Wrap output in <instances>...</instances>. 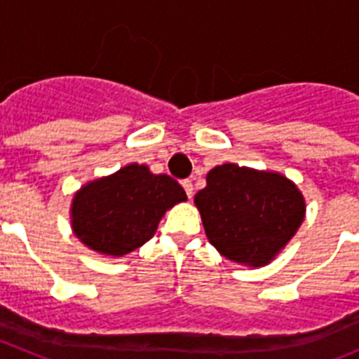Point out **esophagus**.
<instances>
[{
	"instance_id": "obj_1",
	"label": "esophagus",
	"mask_w": 359,
	"mask_h": 359,
	"mask_svg": "<svg viewBox=\"0 0 359 359\" xmlns=\"http://www.w3.org/2000/svg\"><path fill=\"white\" fill-rule=\"evenodd\" d=\"M183 189H185L187 196H189V199H192V196H194V185H192V182L190 180H185V182L182 183Z\"/></svg>"
}]
</instances>
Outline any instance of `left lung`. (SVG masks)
<instances>
[{"label": "left lung", "mask_w": 359, "mask_h": 359, "mask_svg": "<svg viewBox=\"0 0 359 359\" xmlns=\"http://www.w3.org/2000/svg\"><path fill=\"white\" fill-rule=\"evenodd\" d=\"M194 205L208 243L253 269L275 261L306 217V199L290 177L236 163L208 170Z\"/></svg>", "instance_id": "1"}]
</instances>
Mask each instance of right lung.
I'll return each mask as SVG.
<instances>
[{"label":"right lung","instance_id":"add662e5","mask_svg":"<svg viewBox=\"0 0 359 359\" xmlns=\"http://www.w3.org/2000/svg\"><path fill=\"white\" fill-rule=\"evenodd\" d=\"M187 201L183 187L147 165L129 163L95 177L73 194L69 223L84 246L104 257L128 255L158 230L165 212Z\"/></svg>","mask_w":359,"mask_h":359}]
</instances>
